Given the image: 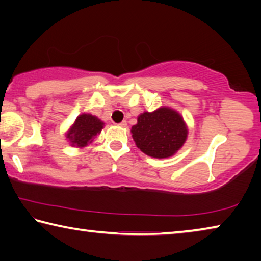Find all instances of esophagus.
Listing matches in <instances>:
<instances>
[{
	"label": "esophagus",
	"mask_w": 261,
	"mask_h": 261,
	"mask_svg": "<svg viewBox=\"0 0 261 261\" xmlns=\"http://www.w3.org/2000/svg\"><path fill=\"white\" fill-rule=\"evenodd\" d=\"M120 126H122V127H125L126 125H127V123H126V121H123V122H121L120 124H118Z\"/></svg>",
	"instance_id": "obj_1"
}]
</instances>
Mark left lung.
<instances>
[{"label": "left lung", "mask_w": 261, "mask_h": 261, "mask_svg": "<svg viewBox=\"0 0 261 261\" xmlns=\"http://www.w3.org/2000/svg\"><path fill=\"white\" fill-rule=\"evenodd\" d=\"M131 134L141 152L152 158L165 159L174 155L183 146L188 127L179 113L161 107L152 113L140 114Z\"/></svg>", "instance_id": "8db88e82"}]
</instances>
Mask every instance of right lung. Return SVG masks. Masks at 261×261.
I'll return each instance as SVG.
<instances>
[{
  "instance_id": "obj_1",
  "label": "right lung",
  "mask_w": 261,
  "mask_h": 261,
  "mask_svg": "<svg viewBox=\"0 0 261 261\" xmlns=\"http://www.w3.org/2000/svg\"><path fill=\"white\" fill-rule=\"evenodd\" d=\"M105 123L91 114H82L70 127L67 138L72 146L84 147L91 144L93 139L103 129Z\"/></svg>"
}]
</instances>
